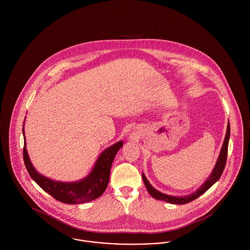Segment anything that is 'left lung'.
I'll return each instance as SVG.
<instances>
[{
  "label": "left lung",
  "instance_id": "8db88e82",
  "mask_svg": "<svg viewBox=\"0 0 250 250\" xmlns=\"http://www.w3.org/2000/svg\"><path fill=\"white\" fill-rule=\"evenodd\" d=\"M229 138H230V123L228 122L226 135H225V138H224V141H223L222 147L220 149L218 158H217L216 163L214 165V169H213L212 173L210 174V176L206 179V181L202 184V186L199 188H197L195 191H193L192 193H190L188 195H185V196H173V195H168V194L163 193V192L159 191L158 189H156L149 183V181L145 177L144 173H143V182H144V185H145L149 194L152 197H154L155 199L162 200V201H165V202H167V203H170V204H179V205L188 203L190 201H193L197 197H199L201 194H203L205 191H207L216 181H218V179L220 178V176H221V174L224 170L225 164H226Z\"/></svg>",
  "mask_w": 250,
  "mask_h": 250
}]
</instances>
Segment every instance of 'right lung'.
Returning a JSON list of instances; mask_svg holds the SVG:
<instances>
[{
  "label": "right lung",
  "mask_w": 250,
  "mask_h": 250,
  "mask_svg": "<svg viewBox=\"0 0 250 250\" xmlns=\"http://www.w3.org/2000/svg\"><path fill=\"white\" fill-rule=\"evenodd\" d=\"M24 151L23 157L26 168L36 184L58 201L66 204H81L92 201L101 196L107 188L110 167L118 150L123 146V142L110 145L98 157L91 171L84 178L75 182H61L48 178L37 172L33 166L26 147L25 131L23 124Z\"/></svg>",
  "instance_id": "1"
}]
</instances>
